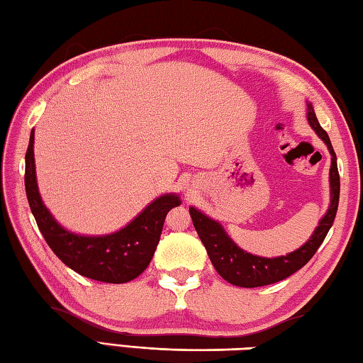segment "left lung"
<instances>
[{
	"label": "left lung",
	"instance_id": "1",
	"mask_svg": "<svg viewBox=\"0 0 363 363\" xmlns=\"http://www.w3.org/2000/svg\"><path fill=\"white\" fill-rule=\"evenodd\" d=\"M308 121L319 138L325 142V145L332 155V201L325 216L320 220L316 230H314V234L302 248L291 252L288 256H279L273 259L252 256L250 252H245L243 250L238 248L216 221L202 215L199 210H196L193 207L189 208L193 224L197 234H199V238L203 243L205 250L208 252L211 264H213L215 270L230 284L240 286V288H259V286L278 283L281 281V279L291 277L292 273L302 269V267L314 256V252L319 250L320 243L324 242L327 232L332 228L335 216H337L340 201V174L337 167V155L333 152L329 135H327L323 126L319 125L311 104H308Z\"/></svg>",
	"mask_w": 363,
	"mask_h": 363
}]
</instances>
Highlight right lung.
I'll list each match as a JSON object with an SVG mask.
<instances>
[{
    "label": "right lung",
    "mask_w": 363,
    "mask_h": 363,
    "mask_svg": "<svg viewBox=\"0 0 363 363\" xmlns=\"http://www.w3.org/2000/svg\"><path fill=\"white\" fill-rule=\"evenodd\" d=\"M34 133L25 155V189L31 213L47 245L63 264L79 275L102 283L121 284L138 278L147 269L160 243L164 220L180 205L174 194L161 196L125 229L104 237H82L65 230L53 220L40 199L33 152Z\"/></svg>",
    "instance_id": "right-lung-1"
}]
</instances>
